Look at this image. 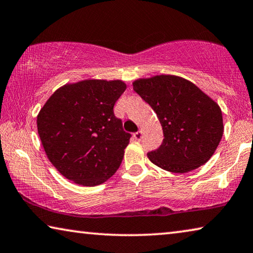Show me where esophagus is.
<instances>
[{
  "mask_svg": "<svg viewBox=\"0 0 253 253\" xmlns=\"http://www.w3.org/2000/svg\"><path fill=\"white\" fill-rule=\"evenodd\" d=\"M142 137H143V133H142V130H138L137 133H135V134H134V138L136 139V141H141Z\"/></svg>",
  "mask_w": 253,
  "mask_h": 253,
  "instance_id": "1",
  "label": "esophagus"
}]
</instances>
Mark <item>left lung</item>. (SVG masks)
Masks as SVG:
<instances>
[{
	"instance_id": "left-lung-1",
	"label": "left lung",
	"mask_w": 253,
	"mask_h": 253,
	"mask_svg": "<svg viewBox=\"0 0 253 253\" xmlns=\"http://www.w3.org/2000/svg\"><path fill=\"white\" fill-rule=\"evenodd\" d=\"M136 93L155 111L163 142L147 158L174 173L197 169L211 158L222 139V110L213 99L188 80L155 75L133 82Z\"/></svg>"
}]
</instances>
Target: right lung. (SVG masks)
Masks as SVG:
<instances>
[{"instance_id":"right-lung-1","label":"right lung","mask_w":253,"mask_h":253,"mask_svg":"<svg viewBox=\"0 0 253 253\" xmlns=\"http://www.w3.org/2000/svg\"><path fill=\"white\" fill-rule=\"evenodd\" d=\"M125 90L120 80H84L59 87L40 109V141L66 179L93 187L118 170L131 136L114 114Z\"/></svg>"}]
</instances>
